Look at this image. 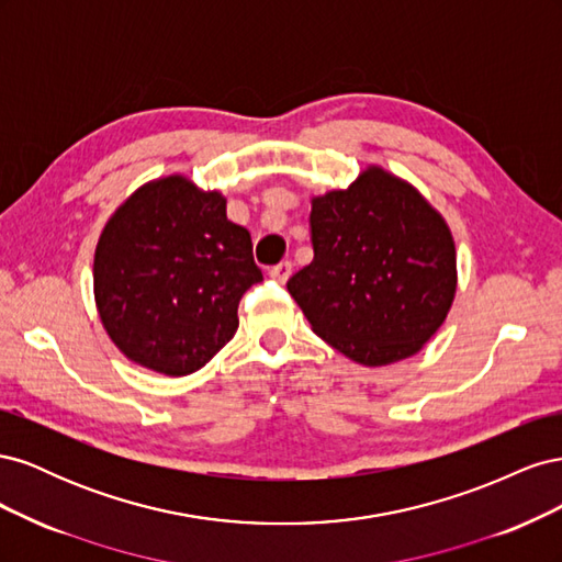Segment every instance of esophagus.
Wrapping results in <instances>:
<instances>
[{
    "label": "esophagus",
    "mask_w": 562,
    "mask_h": 562,
    "mask_svg": "<svg viewBox=\"0 0 562 562\" xmlns=\"http://www.w3.org/2000/svg\"><path fill=\"white\" fill-rule=\"evenodd\" d=\"M291 274H293V265L291 262H279V265H274L269 269V277L271 279H277L279 283H285L288 279H291Z\"/></svg>",
    "instance_id": "obj_1"
}]
</instances>
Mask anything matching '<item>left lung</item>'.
<instances>
[{
	"instance_id": "8db88e82",
	"label": "left lung",
	"mask_w": 562,
	"mask_h": 562,
	"mask_svg": "<svg viewBox=\"0 0 562 562\" xmlns=\"http://www.w3.org/2000/svg\"><path fill=\"white\" fill-rule=\"evenodd\" d=\"M314 260L288 281L318 337L361 366L417 353L457 291L446 220L413 184L370 166L347 190L312 199Z\"/></svg>"
}]
</instances>
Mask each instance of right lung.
Segmentation results:
<instances>
[{"label":"right lung","mask_w":562,"mask_h":562,"mask_svg":"<svg viewBox=\"0 0 562 562\" xmlns=\"http://www.w3.org/2000/svg\"><path fill=\"white\" fill-rule=\"evenodd\" d=\"M262 271L220 192L182 176L143 184L110 217L93 260L98 314L126 359L182 378L239 328V300Z\"/></svg>","instance_id":"1"}]
</instances>
